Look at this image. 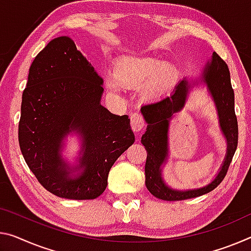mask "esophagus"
Returning a JSON list of instances; mask_svg holds the SVG:
<instances>
[{"label": "esophagus", "mask_w": 251, "mask_h": 251, "mask_svg": "<svg viewBox=\"0 0 251 251\" xmlns=\"http://www.w3.org/2000/svg\"><path fill=\"white\" fill-rule=\"evenodd\" d=\"M130 126H132V129L135 133L141 132L145 126L144 117L140 113H133L130 115Z\"/></svg>", "instance_id": "34e87169"}]
</instances>
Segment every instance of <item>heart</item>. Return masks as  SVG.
I'll list each match as a JSON object with an SVG mask.
<instances>
[{
	"label": "heart",
	"instance_id": "heart-1",
	"mask_svg": "<svg viewBox=\"0 0 251 251\" xmlns=\"http://www.w3.org/2000/svg\"><path fill=\"white\" fill-rule=\"evenodd\" d=\"M176 80V73L165 62L151 58H126L115 67V77L106 78V87L118 93L121 86L138 89L146 87V94L161 95L169 91Z\"/></svg>",
	"mask_w": 251,
	"mask_h": 251
}]
</instances>
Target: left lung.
Returning <instances> with one entry per match:
<instances>
[{
    "label": "left lung",
    "instance_id": "obj_1",
    "mask_svg": "<svg viewBox=\"0 0 251 251\" xmlns=\"http://www.w3.org/2000/svg\"><path fill=\"white\" fill-rule=\"evenodd\" d=\"M201 82L205 83L217 107L219 123L226 140V154L216 178L203 188L194 190H174L165 184L162 177V165L169 156V126L173 114L185 105L191 83L183 79L169 96L162 97L142 106L141 111L147 123L146 132L142 136L147 157L145 163V184L147 190L161 200L180 201L211 192L224 180L238 145V122L234 113V93L226 63L213 52L212 58L202 71Z\"/></svg>",
    "mask_w": 251,
    "mask_h": 251
}]
</instances>
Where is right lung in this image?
I'll return each instance as SVG.
<instances>
[{
  "label": "right lung",
  "mask_w": 251,
  "mask_h": 251,
  "mask_svg": "<svg viewBox=\"0 0 251 251\" xmlns=\"http://www.w3.org/2000/svg\"><path fill=\"white\" fill-rule=\"evenodd\" d=\"M104 80L69 37H59L31 65L22 95L19 144L43 188L59 198L91 200L104 192L109 170L133 144L127 115L100 105ZM75 130L83 145L79 164L61 156L62 141Z\"/></svg>",
  "instance_id": "obj_1"
}]
</instances>
